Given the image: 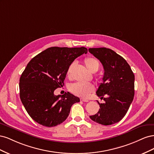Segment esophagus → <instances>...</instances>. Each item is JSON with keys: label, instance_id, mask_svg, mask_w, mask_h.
<instances>
[{"label": "esophagus", "instance_id": "esophagus-1", "mask_svg": "<svg viewBox=\"0 0 154 154\" xmlns=\"http://www.w3.org/2000/svg\"><path fill=\"white\" fill-rule=\"evenodd\" d=\"M80 101H83V102H88V100H86V99H84V98H80Z\"/></svg>", "mask_w": 154, "mask_h": 154}]
</instances>
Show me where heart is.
Instances as JSON below:
<instances>
[{"instance_id": "heart-1", "label": "heart", "mask_w": 154, "mask_h": 154, "mask_svg": "<svg viewBox=\"0 0 154 154\" xmlns=\"http://www.w3.org/2000/svg\"><path fill=\"white\" fill-rule=\"evenodd\" d=\"M84 62L88 71L91 72H95L99 69V62L94 58L87 57L85 59ZM74 66H75V62H72L69 66L67 71V75L68 77L71 76V73ZM69 89L74 94L78 96L87 97L91 92L94 91V86L91 83H75L70 86Z\"/></svg>"}]
</instances>
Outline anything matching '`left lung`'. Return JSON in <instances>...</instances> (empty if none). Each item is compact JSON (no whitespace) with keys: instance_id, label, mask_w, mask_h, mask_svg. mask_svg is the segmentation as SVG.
<instances>
[{"instance_id":"8db88e82","label":"left lung","mask_w":154,"mask_h":154,"mask_svg":"<svg viewBox=\"0 0 154 154\" xmlns=\"http://www.w3.org/2000/svg\"><path fill=\"white\" fill-rule=\"evenodd\" d=\"M88 51L98 59L104 69L103 83L96 91L103 99L98 112L90 116L94 122L110 125L122 120L134 96V74L127 61L115 51L106 48H89Z\"/></svg>"}]
</instances>
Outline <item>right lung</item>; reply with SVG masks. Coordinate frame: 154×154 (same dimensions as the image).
<instances>
[{"instance_id": "right-lung-1", "label": "right lung", "mask_w": 154, "mask_h": 154, "mask_svg": "<svg viewBox=\"0 0 154 154\" xmlns=\"http://www.w3.org/2000/svg\"><path fill=\"white\" fill-rule=\"evenodd\" d=\"M87 53L82 48H49L32 58L20 78V97L30 117L51 127L67 119L72 105L80 101L69 92L56 96L54 91L64 85L69 66Z\"/></svg>"}]
</instances>
